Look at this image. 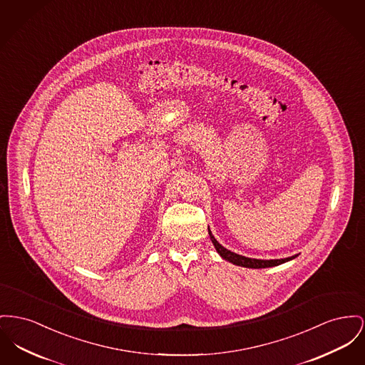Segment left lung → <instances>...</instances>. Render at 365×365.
Masks as SVG:
<instances>
[{
	"label": "left lung",
	"mask_w": 365,
	"mask_h": 365,
	"mask_svg": "<svg viewBox=\"0 0 365 365\" xmlns=\"http://www.w3.org/2000/svg\"><path fill=\"white\" fill-rule=\"evenodd\" d=\"M208 235L211 237V241L214 242L215 248H216L217 254H219L220 257H223V259H226V260L232 262L233 264H237V266L250 267V269H264V267L279 266L281 263H285V262L292 260V259H295V257H297V255H294V257H285V259H270V260H263V259H252V257H242V255L235 254V252H232V251L226 250L225 247H222V245L215 240V237L212 236V233H211V230H210V229H208Z\"/></svg>",
	"instance_id": "obj_1"
}]
</instances>
